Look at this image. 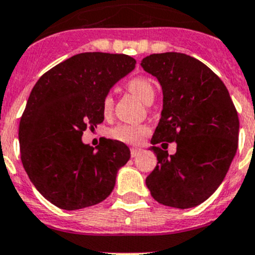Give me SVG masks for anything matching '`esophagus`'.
<instances>
[{"instance_id":"1","label":"esophagus","mask_w":255,"mask_h":255,"mask_svg":"<svg viewBox=\"0 0 255 255\" xmlns=\"http://www.w3.org/2000/svg\"><path fill=\"white\" fill-rule=\"evenodd\" d=\"M131 157H136V156L138 155V153L141 152V148H137V147H132L131 148Z\"/></svg>"}]
</instances>
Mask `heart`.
I'll use <instances>...</instances> for the list:
<instances>
[{
	"mask_svg": "<svg viewBox=\"0 0 255 255\" xmlns=\"http://www.w3.org/2000/svg\"><path fill=\"white\" fill-rule=\"evenodd\" d=\"M128 89L131 93L140 98L143 103L148 104L152 102L153 95H155V88H153L152 82L146 77H133L128 80L127 83ZM114 105V99L110 94H107L103 98L102 109L105 115L110 114ZM150 132V128L146 125H128L122 124L119 127L110 130V136L115 140L123 141L128 143H140L143 138Z\"/></svg>",
	"mask_w": 255,
	"mask_h": 255,
	"instance_id": "1",
	"label": "heart"
}]
</instances>
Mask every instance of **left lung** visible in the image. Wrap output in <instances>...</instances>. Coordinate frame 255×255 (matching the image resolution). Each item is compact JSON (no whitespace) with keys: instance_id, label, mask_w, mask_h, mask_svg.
<instances>
[{"instance_id":"left-lung-1","label":"left lung","mask_w":255,"mask_h":255,"mask_svg":"<svg viewBox=\"0 0 255 255\" xmlns=\"http://www.w3.org/2000/svg\"><path fill=\"white\" fill-rule=\"evenodd\" d=\"M141 67L162 87L161 119L151 138L157 165L146 186L158 203L191 208L213 195L238 148L239 119L226 85L202 62L183 53L151 54ZM178 143L168 155L156 143Z\"/></svg>"}]
</instances>
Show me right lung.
Returning <instances> with one entry per match:
<instances>
[{"mask_svg": "<svg viewBox=\"0 0 255 255\" xmlns=\"http://www.w3.org/2000/svg\"><path fill=\"white\" fill-rule=\"evenodd\" d=\"M135 64L125 54L80 53L44 73L32 89L19 122L21 160L34 187L57 207H90L114 190L128 147L104 138L94 150L82 136L103 123V98Z\"/></svg>", "mask_w": 255, "mask_h": 255, "instance_id": "obj_1", "label": "right lung"}]
</instances>
